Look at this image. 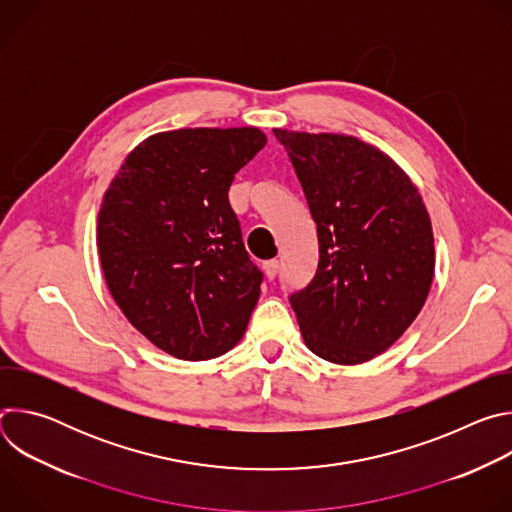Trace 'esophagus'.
I'll return each mask as SVG.
<instances>
[{"label": "esophagus", "instance_id": "1", "mask_svg": "<svg viewBox=\"0 0 512 512\" xmlns=\"http://www.w3.org/2000/svg\"><path fill=\"white\" fill-rule=\"evenodd\" d=\"M263 269H265L267 279H275V275L279 273V261L277 259H269V261L263 263Z\"/></svg>", "mask_w": 512, "mask_h": 512}]
</instances>
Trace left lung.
Returning a JSON list of instances; mask_svg holds the SVG:
<instances>
[{"mask_svg": "<svg viewBox=\"0 0 512 512\" xmlns=\"http://www.w3.org/2000/svg\"><path fill=\"white\" fill-rule=\"evenodd\" d=\"M318 233V269L289 296L306 346L360 364L393 346L433 281L429 214L409 176L375 145L342 133L273 129Z\"/></svg>", "mask_w": 512, "mask_h": 512, "instance_id": "obj_1", "label": "left lung"}]
</instances>
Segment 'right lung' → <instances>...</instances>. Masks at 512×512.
I'll use <instances>...</instances> for the list:
<instances>
[{
  "label": "right lung",
  "instance_id": "obj_1",
  "mask_svg": "<svg viewBox=\"0 0 512 512\" xmlns=\"http://www.w3.org/2000/svg\"><path fill=\"white\" fill-rule=\"evenodd\" d=\"M265 143L257 127L156 133L103 196L97 247L111 296L176 358L225 354L257 306L263 273L245 251L229 188Z\"/></svg>",
  "mask_w": 512,
  "mask_h": 512
}]
</instances>
